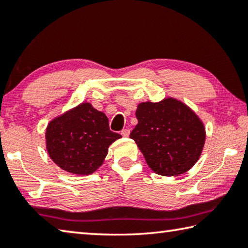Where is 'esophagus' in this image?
Masks as SVG:
<instances>
[{
  "label": "esophagus",
  "instance_id": "esophagus-1",
  "mask_svg": "<svg viewBox=\"0 0 248 248\" xmlns=\"http://www.w3.org/2000/svg\"><path fill=\"white\" fill-rule=\"evenodd\" d=\"M129 135H130V130H129V129H124V130L121 131V136L123 137H129Z\"/></svg>",
  "mask_w": 248,
  "mask_h": 248
}]
</instances>
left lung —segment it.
<instances>
[{
	"mask_svg": "<svg viewBox=\"0 0 248 248\" xmlns=\"http://www.w3.org/2000/svg\"><path fill=\"white\" fill-rule=\"evenodd\" d=\"M136 117L138 124L130 138L152 171L173 176L194 166L205 142V128L193 110L174 98H166L139 104Z\"/></svg>",
	"mask_w": 248,
	"mask_h": 248,
	"instance_id": "left-lung-1",
	"label": "left lung"
}]
</instances>
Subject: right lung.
Returning <instances> with one entry per match:
<instances>
[{"label": "right lung", "mask_w": 248, "mask_h": 248, "mask_svg": "<svg viewBox=\"0 0 248 248\" xmlns=\"http://www.w3.org/2000/svg\"><path fill=\"white\" fill-rule=\"evenodd\" d=\"M119 138V133L109 129L104 112L82 103L48 124L46 149L62 170L89 175L103 164L109 145Z\"/></svg>", "instance_id": "1"}]
</instances>
